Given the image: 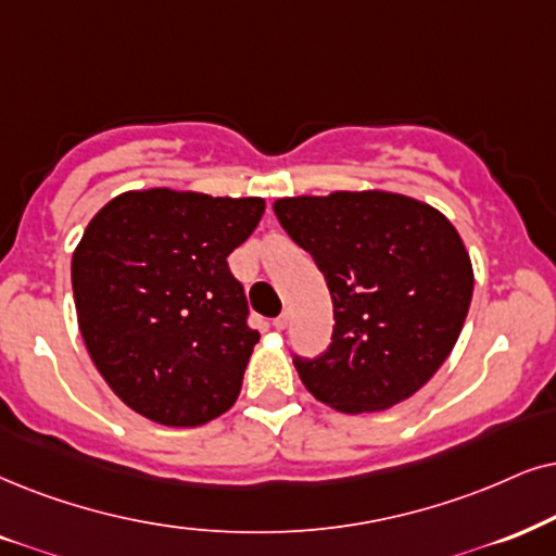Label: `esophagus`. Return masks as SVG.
Returning a JSON list of instances; mask_svg holds the SVG:
<instances>
[{"label": "esophagus", "mask_w": 556, "mask_h": 556, "mask_svg": "<svg viewBox=\"0 0 556 556\" xmlns=\"http://www.w3.org/2000/svg\"><path fill=\"white\" fill-rule=\"evenodd\" d=\"M287 326H290V313H282V315H277V318H274V328H277V330H285Z\"/></svg>", "instance_id": "1"}]
</instances>
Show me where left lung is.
<instances>
[{"mask_svg":"<svg viewBox=\"0 0 556 556\" xmlns=\"http://www.w3.org/2000/svg\"><path fill=\"white\" fill-rule=\"evenodd\" d=\"M287 236L326 277L330 346L294 356L302 384L341 413H375L424 388L452 354L472 262L439 210L405 194L333 192L274 202Z\"/></svg>","mask_w":556,"mask_h":556,"instance_id":"left-lung-1","label":"left lung"}]
</instances>
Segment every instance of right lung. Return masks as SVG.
Returning <instances> with one entry per match:
<instances>
[{"label": "right lung", "instance_id": "add662e5", "mask_svg": "<svg viewBox=\"0 0 556 556\" xmlns=\"http://www.w3.org/2000/svg\"><path fill=\"white\" fill-rule=\"evenodd\" d=\"M262 197L140 189L89 220L72 258L81 339L125 405L161 426L226 413L258 341L228 256L254 233Z\"/></svg>", "mask_w": 556, "mask_h": 556}]
</instances>
